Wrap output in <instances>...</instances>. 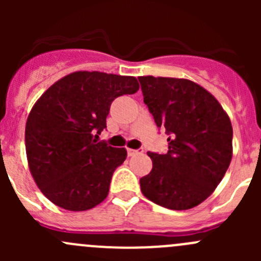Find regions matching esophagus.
<instances>
[{
	"mask_svg": "<svg viewBox=\"0 0 261 261\" xmlns=\"http://www.w3.org/2000/svg\"><path fill=\"white\" fill-rule=\"evenodd\" d=\"M143 151V150H136V149H130V147H128L127 149V154H128V156H134V155H136V154H140V152Z\"/></svg>",
	"mask_w": 261,
	"mask_h": 261,
	"instance_id": "obj_1",
	"label": "esophagus"
}]
</instances>
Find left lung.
I'll list each match as a JSON object with an SVG mask.
<instances>
[{"label": "left lung", "mask_w": 261, "mask_h": 261, "mask_svg": "<svg viewBox=\"0 0 261 261\" xmlns=\"http://www.w3.org/2000/svg\"><path fill=\"white\" fill-rule=\"evenodd\" d=\"M144 102L169 135L167 154L147 152L140 179L147 199L169 210L193 208L215 192L232 159V125L207 89L184 78L139 77Z\"/></svg>", "instance_id": "1"}]
</instances>
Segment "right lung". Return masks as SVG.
Instances as JSON below:
<instances>
[{
	"mask_svg": "<svg viewBox=\"0 0 261 261\" xmlns=\"http://www.w3.org/2000/svg\"><path fill=\"white\" fill-rule=\"evenodd\" d=\"M135 77L78 70L60 78L28 116L29 169L41 193L68 211H87L106 199L112 174L125 162V147L96 140L106 128L112 101L134 94Z\"/></svg>",
	"mask_w": 261,
	"mask_h": 261,
	"instance_id": "obj_1",
	"label": "right lung"
}]
</instances>
